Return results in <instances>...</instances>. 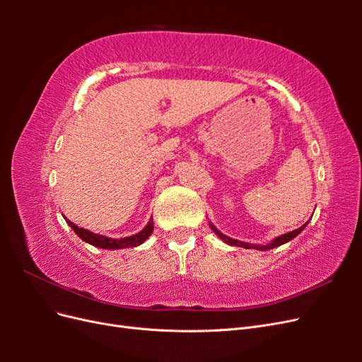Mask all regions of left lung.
Here are the masks:
<instances>
[{
  "label": "left lung",
  "mask_w": 362,
  "mask_h": 362,
  "mask_svg": "<svg viewBox=\"0 0 362 362\" xmlns=\"http://www.w3.org/2000/svg\"><path fill=\"white\" fill-rule=\"evenodd\" d=\"M308 225V222H306L305 225H302L300 228H298V229H294V231H291V233H287V234H282V235H279V237H276L275 240H273L272 243H269V245H264V246H259V245H250V243H245V242H238V240H234V238H231V237H228V235H225V234H222L221 231H218V229L214 226V225H210L211 226V229L213 231L221 237L225 243H228V245H233V246H242V247H245V249H258V250H269V249H273V247H278V246H281V245H284V243H287V242H290V240H293L296 235L298 234H300L302 231H303V228Z\"/></svg>",
  "instance_id": "obj_1"
}]
</instances>
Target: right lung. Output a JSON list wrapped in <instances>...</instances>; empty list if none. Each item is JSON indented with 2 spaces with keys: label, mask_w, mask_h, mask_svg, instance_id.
<instances>
[{
  "label": "right lung",
  "mask_w": 362,
  "mask_h": 362,
  "mask_svg": "<svg viewBox=\"0 0 362 362\" xmlns=\"http://www.w3.org/2000/svg\"><path fill=\"white\" fill-rule=\"evenodd\" d=\"M66 218V217H64ZM66 223L74 229V233L78 235L81 240H84L86 243H89L92 246L96 247H101V249H124V247H134L139 246L145 242V240L152 234L154 231V222H152V218L148 222V225L141 229L140 233L134 234V235H129L125 238H110V237H105V235H100V234H95L92 231H87L84 228L76 226L75 223H72L69 218H66Z\"/></svg>",
  "instance_id": "1"
}]
</instances>
